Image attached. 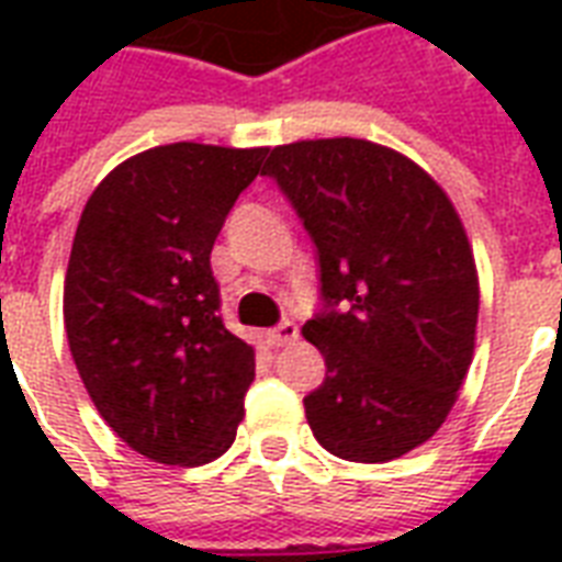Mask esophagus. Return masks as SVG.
I'll list each match as a JSON object with an SVG mask.
<instances>
[{"instance_id": "34e87169", "label": "esophagus", "mask_w": 562, "mask_h": 562, "mask_svg": "<svg viewBox=\"0 0 562 562\" xmlns=\"http://www.w3.org/2000/svg\"><path fill=\"white\" fill-rule=\"evenodd\" d=\"M297 335H300V329L294 321H282V324H277L273 329H268V335H265V338H268V344H271V347H285V344L297 341Z\"/></svg>"}]
</instances>
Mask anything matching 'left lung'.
I'll return each mask as SVG.
<instances>
[{
    "label": "left lung",
    "instance_id": "8db88e82",
    "mask_svg": "<svg viewBox=\"0 0 562 562\" xmlns=\"http://www.w3.org/2000/svg\"><path fill=\"white\" fill-rule=\"evenodd\" d=\"M262 175L321 268L303 335L326 379L303 400L308 426L344 461H393L443 426L470 370L479 273L461 218L417 162L368 139L280 145Z\"/></svg>",
    "mask_w": 562,
    "mask_h": 562
}]
</instances>
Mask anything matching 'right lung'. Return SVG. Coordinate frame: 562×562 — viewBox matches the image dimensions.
<instances>
[{
  "mask_svg": "<svg viewBox=\"0 0 562 562\" xmlns=\"http://www.w3.org/2000/svg\"><path fill=\"white\" fill-rule=\"evenodd\" d=\"M268 148L160 145L125 160L83 206L66 268L75 368L113 431L171 467L236 440L254 347L221 321L210 254Z\"/></svg>",
  "mask_w": 562,
  "mask_h": 562,
  "instance_id": "add662e5",
  "label": "right lung"
}]
</instances>
